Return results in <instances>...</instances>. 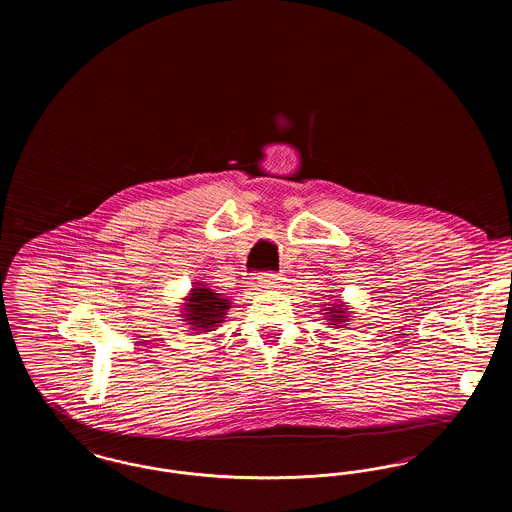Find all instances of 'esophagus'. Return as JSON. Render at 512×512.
Returning a JSON list of instances; mask_svg holds the SVG:
<instances>
[{
    "label": "esophagus",
    "mask_w": 512,
    "mask_h": 512,
    "mask_svg": "<svg viewBox=\"0 0 512 512\" xmlns=\"http://www.w3.org/2000/svg\"><path fill=\"white\" fill-rule=\"evenodd\" d=\"M280 274H276V272H263L261 276H259V286L263 288V290H274V288H278L280 286Z\"/></svg>",
    "instance_id": "obj_1"
}]
</instances>
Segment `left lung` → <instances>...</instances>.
<instances>
[{
    "label": "left lung",
    "mask_w": 512,
    "mask_h": 512,
    "mask_svg": "<svg viewBox=\"0 0 512 512\" xmlns=\"http://www.w3.org/2000/svg\"><path fill=\"white\" fill-rule=\"evenodd\" d=\"M334 307H336V309H334V311H332V307H330V309H328V311H330V313H334V315H330V320H332V322H334V324H338V326H343V322H345V320H347V317H345V315H343V311H341V305H334Z\"/></svg>",
    "instance_id": "1"
}]
</instances>
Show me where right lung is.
<instances>
[{"label":"right lung","mask_w":512,"mask_h":512,"mask_svg":"<svg viewBox=\"0 0 512 512\" xmlns=\"http://www.w3.org/2000/svg\"><path fill=\"white\" fill-rule=\"evenodd\" d=\"M230 307L228 299H222L220 293L211 292L205 286L194 288L186 303V313L184 317L188 324L194 326V330H203L209 332V328L217 326L222 322V317L226 315V309Z\"/></svg>","instance_id":"right-lung-1"}]
</instances>
